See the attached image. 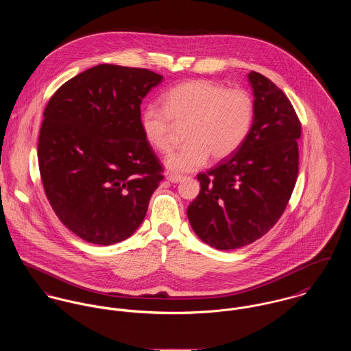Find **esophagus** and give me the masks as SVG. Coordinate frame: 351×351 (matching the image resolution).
Wrapping results in <instances>:
<instances>
[{
  "label": "esophagus",
  "mask_w": 351,
  "mask_h": 351,
  "mask_svg": "<svg viewBox=\"0 0 351 351\" xmlns=\"http://www.w3.org/2000/svg\"><path fill=\"white\" fill-rule=\"evenodd\" d=\"M167 180L171 182V183H179V182L183 180V178L179 176V175H172V173H171V175L167 176Z\"/></svg>",
  "instance_id": "obj_1"
}]
</instances>
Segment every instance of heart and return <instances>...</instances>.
Instances as JSON below:
<instances>
[{
    "label": "heart",
    "instance_id": "obj_1",
    "mask_svg": "<svg viewBox=\"0 0 351 351\" xmlns=\"http://www.w3.org/2000/svg\"><path fill=\"white\" fill-rule=\"evenodd\" d=\"M164 108L147 105L140 114V128L147 143L165 154L172 147L173 125H187V144L165 158L175 173L202 168L208 157L225 160L233 156L247 138L254 101L242 88H228L206 79H191L169 88L162 97Z\"/></svg>",
    "mask_w": 351,
    "mask_h": 351
}]
</instances>
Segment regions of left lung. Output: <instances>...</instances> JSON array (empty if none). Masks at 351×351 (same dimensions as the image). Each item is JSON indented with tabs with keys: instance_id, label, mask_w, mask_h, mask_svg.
I'll return each instance as SVG.
<instances>
[{
	"instance_id": "left-lung-1",
	"label": "left lung",
	"mask_w": 351,
	"mask_h": 351,
	"mask_svg": "<svg viewBox=\"0 0 351 351\" xmlns=\"http://www.w3.org/2000/svg\"><path fill=\"white\" fill-rule=\"evenodd\" d=\"M254 119L242 147L197 175L200 193L187 208L195 234L219 250L246 246L282 215L299 172L302 123L271 79L252 71Z\"/></svg>"
}]
</instances>
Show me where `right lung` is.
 I'll return each mask as SVG.
<instances>
[{
    "mask_svg": "<svg viewBox=\"0 0 351 351\" xmlns=\"http://www.w3.org/2000/svg\"><path fill=\"white\" fill-rule=\"evenodd\" d=\"M161 80L147 69L98 64L47 104L38 144L43 187L62 223L90 243L129 238L164 179L140 128V105Z\"/></svg>",
    "mask_w": 351,
    "mask_h": 351,
    "instance_id": "right-lung-1",
    "label": "right lung"
}]
</instances>
